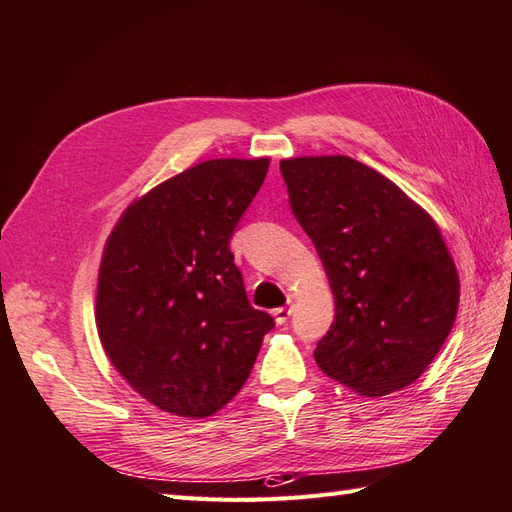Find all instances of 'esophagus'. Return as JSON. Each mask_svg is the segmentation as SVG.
Returning a JSON list of instances; mask_svg holds the SVG:
<instances>
[{"label":"esophagus","mask_w":512,"mask_h":512,"mask_svg":"<svg viewBox=\"0 0 512 512\" xmlns=\"http://www.w3.org/2000/svg\"><path fill=\"white\" fill-rule=\"evenodd\" d=\"M272 316H275L277 325H285V323H288V318L292 316V305L290 307H279V310L272 312Z\"/></svg>","instance_id":"1"}]
</instances>
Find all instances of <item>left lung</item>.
Instances as JSON below:
<instances>
[{
  "label": "left lung",
  "mask_w": 512,
  "mask_h": 512,
  "mask_svg": "<svg viewBox=\"0 0 512 512\" xmlns=\"http://www.w3.org/2000/svg\"><path fill=\"white\" fill-rule=\"evenodd\" d=\"M279 168L336 301L314 351L318 368L364 397L417 382L458 314V270L436 222L384 174L344 154Z\"/></svg>",
  "instance_id": "obj_1"
}]
</instances>
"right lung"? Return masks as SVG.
Returning <instances> with one entry per match:
<instances>
[{"label": "right lung", "mask_w": 512, "mask_h": 512, "mask_svg": "<svg viewBox=\"0 0 512 512\" xmlns=\"http://www.w3.org/2000/svg\"><path fill=\"white\" fill-rule=\"evenodd\" d=\"M270 159H211L135 200L104 246L95 325L152 406L202 419L237 395L275 327L244 290L229 242Z\"/></svg>", "instance_id": "obj_1"}]
</instances>
